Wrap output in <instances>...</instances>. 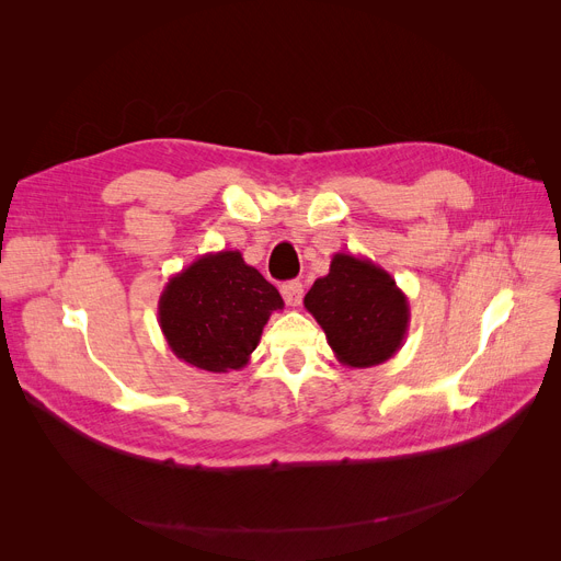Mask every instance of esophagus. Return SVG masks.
I'll return each mask as SVG.
<instances>
[{
	"mask_svg": "<svg viewBox=\"0 0 561 561\" xmlns=\"http://www.w3.org/2000/svg\"><path fill=\"white\" fill-rule=\"evenodd\" d=\"M282 296H284V300H286V305L288 307H300V302H302V298H305V286H302V282H286V284H282Z\"/></svg>",
	"mask_w": 561,
	"mask_h": 561,
	"instance_id": "1",
	"label": "esophagus"
}]
</instances>
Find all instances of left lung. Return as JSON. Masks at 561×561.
<instances>
[{"label": "left lung", "instance_id": "obj_1", "mask_svg": "<svg viewBox=\"0 0 561 561\" xmlns=\"http://www.w3.org/2000/svg\"><path fill=\"white\" fill-rule=\"evenodd\" d=\"M305 307L336 359L350 368L385 364L409 330V302L396 279L373 261L345 252L332 256L330 273L313 282Z\"/></svg>", "mask_w": 561, "mask_h": 561}]
</instances>
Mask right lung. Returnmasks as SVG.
Here are the masks:
<instances>
[{
    "mask_svg": "<svg viewBox=\"0 0 561 561\" xmlns=\"http://www.w3.org/2000/svg\"><path fill=\"white\" fill-rule=\"evenodd\" d=\"M279 290L236 250L204 254L170 277L159 300V325L176 359L209 373L248 366Z\"/></svg>",
    "mask_w": 561,
    "mask_h": 561,
    "instance_id": "1",
    "label": "right lung"
}]
</instances>
